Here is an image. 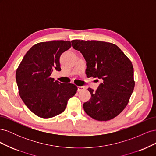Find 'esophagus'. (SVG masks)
<instances>
[{
  "label": "esophagus",
  "instance_id": "obj_1",
  "mask_svg": "<svg viewBox=\"0 0 156 156\" xmlns=\"http://www.w3.org/2000/svg\"><path fill=\"white\" fill-rule=\"evenodd\" d=\"M77 88H78V92H81V91L84 90L85 89V87H80V86H79V87H77Z\"/></svg>",
  "mask_w": 156,
  "mask_h": 156
}]
</instances>
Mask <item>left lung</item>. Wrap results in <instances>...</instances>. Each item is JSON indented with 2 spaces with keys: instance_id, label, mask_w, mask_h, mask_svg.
Returning <instances> with one entry per match:
<instances>
[{
  "instance_id": "1",
  "label": "left lung",
  "mask_w": 156,
  "mask_h": 156,
  "mask_svg": "<svg viewBox=\"0 0 156 156\" xmlns=\"http://www.w3.org/2000/svg\"><path fill=\"white\" fill-rule=\"evenodd\" d=\"M87 62V77L101 79L96 91L88 88L91 98L84 103L87 114L98 121H107L121 113L135 87L133 67L131 60L114 44L96 40L72 41Z\"/></svg>"
}]
</instances>
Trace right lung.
Segmentation results:
<instances>
[{
  "label": "right lung",
  "instance_id": "right-lung-1",
  "mask_svg": "<svg viewBox=\"0 0 156 156\" xmlns=\"http://www.w3.org/2000/svg\"><path fill=\"white\" fill-rule=\"evenodd\" d=\"M71 46L69 41L40 42L27 51L19 65L16 73L19 94L37 116L50 119L61 114L77 92L75 84L60 83L50 77L53 70H61L60 56Z\"/></svg>",
  "mask_w": 156,
  "mask_h": 156
}]
</instances>
